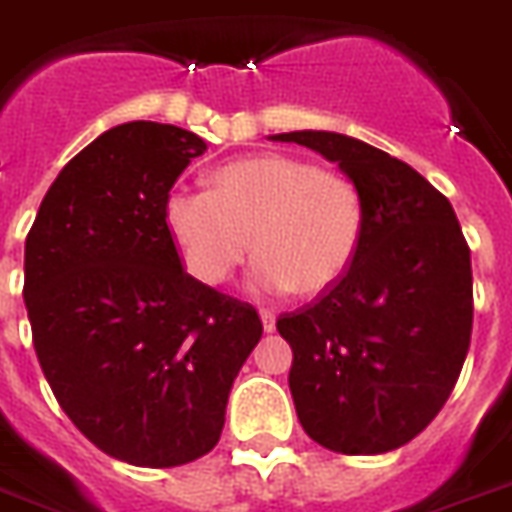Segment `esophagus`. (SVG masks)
Returning <instances> with one entry per match:
<instances>
[{
  "mask_svg": "<svg viewBox=\"0 0 512 512\" xmlns=\"http://www.w3.org/2000/svg\"><path fill=\"white\" fill-rule=\"evenodd\" d=\"M260 320H263L265 333H273V330H276V315H273L270 309H260Z\"/></svg>",
  "mask_w": 512,
  "mask_h": 512,
  "instance_id": "obj_1",
  "label": "esophagus"
}]
</instances>
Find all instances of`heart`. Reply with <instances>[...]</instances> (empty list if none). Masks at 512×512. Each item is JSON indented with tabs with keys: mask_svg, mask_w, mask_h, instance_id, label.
Listing matches in <instances>:
<instances>
[{
	"mask_svg": "<svg viewBox=\"0 0 512 512\" xmlns=\"http://www.w3.org/2000/svg\"><path fill=\"white\" fill-rule=\"evenodd\" d=\"M163 218L197 281L221 286L255 247L252 289L312 296L336 286L354 263L364 200L341 171L260 153L218 166L213 190H171Z\"/></svg>",
	"mask_w": 512,
	"mask_h": 512,
	"instance_id": "1",
	"label": "heart"
}]
</instances>
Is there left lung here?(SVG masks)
I'll list each match as a JSON object with an SVG mask.
<instances>
[{"instance_id": "obj_1", "label": "left lung", "mask_w": 512, "mask_h": 512, "mask_svg": "<svg viewBox=\"0 0 512 512\" xmlns=\"http://www.w3.org/2000/svg\"><path fill=\"white\" fill-rule=\"evenodd\" d=\"M351 176L362 244L346 276L276 328L294 351L289 388L322 448H401L453 393L474 322L471 252L448 197L409 163L336 132H286Z\"/></svg>"}]
</instances>
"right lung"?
Instances as JSON below:
<instances>
[{
	"label": "right lung",
	"mask_w": 512,
	"mask_h": 512,
	"mask_svg": "<svg viewBox=\"0 0 512 512\" xmlns=\"http://www.w3.org/2000/svg\"><path fill=\"white\" fill-rule=\"evenodd\" d=\"M208 145L127 122L72 158L25 239L33 349L96 448L169 468L216 448L226 401L263 336L257 309L182 268L163 203Z\"/></svg>",
	"instance_id": "right-lung-1"
}]
</instances>
